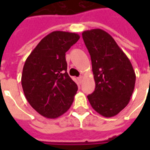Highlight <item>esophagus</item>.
Masks as SVG:
<instances>
[{
    "label": "esophagus",
    "instance_id": "34e87169",
    "mask_svg": "<svg viewBox=\"0 0 150 150\" xmlns=\"http://www.w3.org/2000/svg\"><path fill=\"white\" fill-rule=\"evenodd\" d=\"M83 75H80L79 77H78V81L79 82V83H81L82 80H83Z\"/></svg>",
    "mask_w": 150,
    "mask_h": 150
}]
</instances>
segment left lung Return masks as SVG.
<instances>
[{
	"mask_svg": "<svg viewBox=\"0 0 150 150\" xmlns=\"http://www.w3.org/2000/svg\"><path fill=\"white\" fill-rule=\"evenodd\" d=\"M82 35L91 55L96 82L88 100L101 116H116L128 105L134 90L136 75L132 63L113 38L103 30L83 31Z\"/></svg>",
	"mask_w": 150,
	"mask_h": 150,
	"instance_id": "left-lung-1",
	"label": "left lung"
}]
</instances>
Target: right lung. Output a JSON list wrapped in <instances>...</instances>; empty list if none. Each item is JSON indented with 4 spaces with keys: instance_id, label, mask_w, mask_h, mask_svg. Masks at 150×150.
<instances>
[{
    "instance_id": "obj_1",
    "label": "right lung",
    "mask_w": 150,
    "mask_h": 150,
    "mask_svg": "<svg viewBox=\"0 0 150 150\" xmlns=\"http://www.w3.org/2000/svg\"><path fill=\"white\" fill-rule=\"evenodd\" d=\"M79 38L75 33L54 31L40 41L25 60L21 75L25 96L46 118L62 116L74 101L78 87L67 72L65 55Z\"/></svg>"
}]
</instances>
